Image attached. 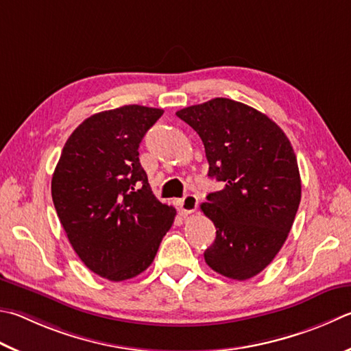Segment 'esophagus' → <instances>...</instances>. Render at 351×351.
<instances>
[{
	"mask_svg": "<svg viewBox=\"0 0 351 351\" xmlns=\"http://www.w3.org/2000/svg\"><path fill=\"white\" fill-rule=\"evenodd\" d=\"M197 207V197L195 195H186L180 199V210L182 215H190L193 213Z\"/></svg>",
	"mask_w": 351,
	"mask_h": 351,
	"instance_id": "esophagus-1",
	"label": "esophagus"
}]
</instances>
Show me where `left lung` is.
I'll list each match as a JSON object with an SVG mask.
<instances>
[{
    "instance_id": "obj_1",
    "label": "left lung",
    "mask_w": 351,
    "mask_h": 351,
    "mask_svg": "<svg viewBox=\"0 0 351 351\" xmlns=\"http://www.w3.org/2000/svg\"><path fill=\"white\" fill-rule=\"evenodd\" d=\"M176 117L202 139L208 176L224 184L201 204L216 227L204 259L226 278L256 276L281 250L301 202L289 138L267 114L228 98L186 107Z\"/></svg>"
}]
</instances>
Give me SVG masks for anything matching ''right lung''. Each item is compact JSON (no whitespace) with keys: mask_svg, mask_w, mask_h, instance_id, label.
I'll use <instances>...</instances> for the list:
<instances>
[{"mask_svg":"<svg viewBox=\"0 0 351 351\" xmlns=\"http://www.w3.org/2000/svg\"><path fill=\"white\" fill-rule=\"evenodd\" d=\"M162 109L123 106L92 114L64 144L52 199L67 238L88 270L109 281L154 263L176 210L156 199L138 147Z\"/></svg>","mask_w":351,"mask_h":351,"instance_id":"right-lung-1","label":"right lung"}]
</instances>
